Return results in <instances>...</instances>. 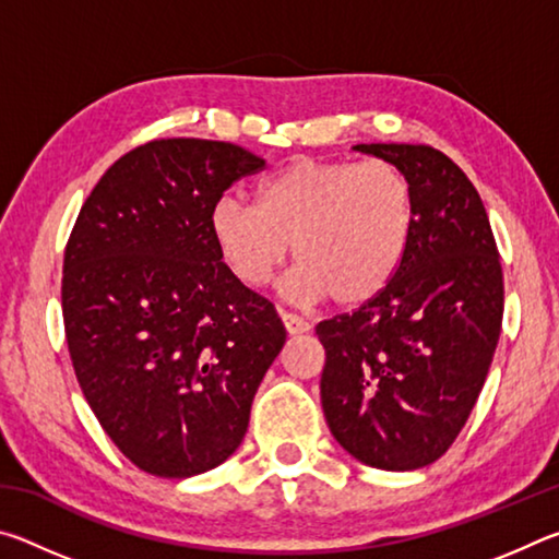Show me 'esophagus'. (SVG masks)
<instances>
[{
  "instance_id": "1",
  "label": "esophagus",
  "mask_w": 559,
  "mask_h": 559,
  "mask_svg": "<svg viewBox=\"0 0 559 559\" xmlns=\"http://www.w3.org/2000/svg\"><path fill=\"white\" fill-rule=\"evenodd\" d=\"M278 316L283 320V328H286L290 335H300V333H308V330H310L308 320H302L296 313H288V310H278Z\"/></svg>"
}]
</instances>
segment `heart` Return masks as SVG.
<instances>
[{"instance_id":"heart-1","label":"heart","mask_w":559,"mask_h":559,"mask_svg":"<svg viewBox=\"0 0 559 559\" xmlns=\"http://www.w3.org/2000/svg\"><path fill=\"white\" fill-rule=\"evenodd\" d=\"M414 231V187L386 159L298 157L259 185L257 204L222 197L210 234L231 276L261 288L293 249L286 296L353 308L390 286Z\"/></svg>"}]
</instances>
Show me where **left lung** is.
<instances>
[{
  "instance_id": "left-lung-1",
  "label": "left lung",
  "mask_w": 559,
  "mask_h": 559,
  "mask_svg": "<svg viewBox=\"0 0 559 559\" xmlns=\"http://www.w3.org/2000/svg\"><path fill=\"white\" fill-rule=\"evenodd\" d=\"M402 167L414 231L380 296L316 325L320 402L340 447L382 471H414L456 441L503 323V269L486 206L463 169L429 145H355Z\"/></svg>"
}]
</instances>
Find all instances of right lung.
<instances>
[{"label": "right lung", "instance_id": "1", "mask_svg": "<svg viewBox=\"0 0 559 559\" xmlns=\"http://www.w3.org/2000/svg\"><path fill=\"white\" fill-rule=\"evenodd\" d=\"M263 159L219 140H153L108 167L63 253L66 343L103 431L140 471L219 466L286 343L273 302L236 281L212 206Z\"/></svg>", "mask_w": 559, "mask_h": 559}]
</instances>
